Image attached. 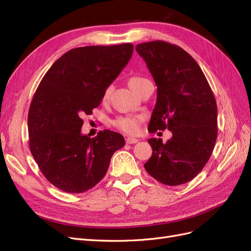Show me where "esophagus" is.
<instances>
[{
    "mask_svg": "<svg viewBox=\"0 0 251 251\" xmlns=\"http://www.w3.org/2000/svg\"><path fill=\"white\" fill-rule=\"evenodd\" d=\"M139 140L137 138H134V137H127L126 138V142L127 144H134V143H137Z\"/></svg>",
    "mask_w": 251,
    "mask_h": 251,
    "instance_id": "obj_1",
    "label": "esophagus"
}]
</instances>
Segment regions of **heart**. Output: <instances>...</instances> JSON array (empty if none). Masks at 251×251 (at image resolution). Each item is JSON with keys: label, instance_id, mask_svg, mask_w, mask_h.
<instances>
[{"label": "heart", "instance_id": "b5f03b06", "mask_svg": "<svg viewBox=\"0 0 251 251\" xmlns=\"http://www.w3.org/2000/svg\"><path fill=\"white\" fill-rule=\"evenodd\" d=\"M144 80H147V78L140 77V76H132L128 78L127 82H128V86H130V88L135 92ZM110 91H111L110 88L105 90L104 96H103L104 98H107L109 96ZM141 120L142 118L140 116H132V115L119 116L112 121V125L120 132L128 134V135H134L136 133H138Z\"/></svg>", "mask_w": 251, "mask_h": 251}]
</instances>
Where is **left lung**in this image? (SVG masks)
I'll return each instance as SVG.
<instances>
[{
    "mask_svg": "<svg viewBox=\"0 0 251 251\" xmlns=\"http://www.w3.org/2000/svg\"><path fill=\"white\" fill-rule=\"evenodd\" d=\"M157 86L149 131L168 128L173 137L151 138L153 154L144 169L165 185L194 179L207 163L218 135L217 102L200 66L177 45L163 41L138 44Z\"/></svg>",
    "mask_w": 251,
    "mask_h": 251,
    "instance_id": "1",
    "label": "left lung"
}]
</instances>
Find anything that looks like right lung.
Returning a JSON list of instances; mask_svg holds the SVG:
<instances>
[{"instance_id":"obj_1","label":"right lung","mask_w":251,"mask_h":251,"mask_svg":"<svg viewBox=\"0 0 251 251\" xmlns=\"http://www.w3.org/2000/svg\"><path fill=\"white\" fill-rule=\"evenodd\" d=\"M133 49L130 43L74 48L37 87L28 113L29 148L44 176L60 191L80 194L95 186L126 144L123 135L110 130L94 138L82 135L81 117L100 104Z\"/></svg>"}]
</instances>
